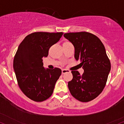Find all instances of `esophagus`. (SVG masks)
Masks as SVG:
<instances>
[{
	"label": "esophagus",
	"instance_id": "esophagus-1",
	"mask_svg": "<svg viewBox=\"0 0 124 124\" xmlns=\"http://www.w3.org/2000/svg\"><path fill=\"white\" fill-rule=\"evenodd\" d=\"M67 72H70V71L68 70H65V69L62 70V74H65V73H67Z\"/></svg>",
	"mask_w": 124,
	"mask_h": 124
}]
</instances>
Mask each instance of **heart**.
<instances>
[{"label":"heart","mask_w":124,"mask_h":124,"mask_svg":"<svg viewBox=\"0 0 124 124\" xmlns=\"http://www.w3.org/2000/svg\"><path fill=\"white\" fill-rule=\"evenodd\" d=\"M69 43H70V42H68V41H65L63 43V44H69Z\"/></svg>","instance_id":"heart-1"}]
</instances>
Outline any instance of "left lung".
Returning <instances> with one entry per match:
<instances>
[{"mask_svg": "<svg viewBox=\"0 0 124 124\" xmlns=\"http://www.w3.org/2000/svg\"><path fill=\"white\" fill-rule=\"evenodd\" d=\"M75 48L74 57L80 61L84 70L82 75L72 71L73 78L68 82L70 93L80 102H87L97 98L106 85L111 64L105 46L97 36L82 31L64 34Z\"/></svg>", "mask_w": 124, "mask_h": 124, "instance_id": "left-lung-1", "label": "left lung"}]
</instances>
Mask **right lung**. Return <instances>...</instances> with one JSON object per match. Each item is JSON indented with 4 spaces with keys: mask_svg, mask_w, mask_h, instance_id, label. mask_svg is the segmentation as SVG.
I'll return each mask as SVG.
<instances>
[{
    "mask_svg": "<svg viewBox=\"0 0 124 124\" xmlns=\"http://www.w3.org/2000/svg\"><path fill=\"white\" fill-rule=\"evenodd\" d=\"M63 33L36 32L25 38L15 55L13 67L18 85L23 94L36 102H42L52 94L62 70L43 67L42 59L50 47L57 43Z\"/></svg>",
    "mask_w": 124,
    "mask_h": 124,
    "instance_id": "1",
    "label": "right lung"
}]
</instances>
